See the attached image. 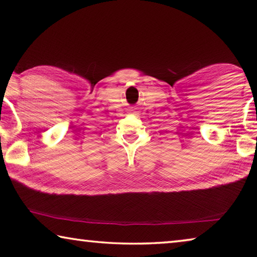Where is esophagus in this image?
<instances>
[{
  "label": "esophagus",
  "mask_w": 257,
  "mask_h": 257,
  "mask_svg": "<svg viewBox=\"0 0 257 257\" xmlns=\"http://www.w3.org/2000/svg\"><path fill=\"white\" fill-rule=\"evenodd\" d=\"M132 112H135V110H132Z\"/></svg>",
  "instance_id": "34e87169"
}]
</instances>
